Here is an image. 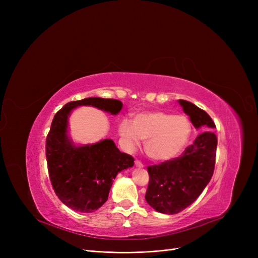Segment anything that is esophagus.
<instances>
[{
  "instance_id": "1",
  "label": "esophagus",
  "mask_w": 258,
  "mask_h": 258,
  "mask_svg": "<svg viewBox=\"0 0 258 258\" xmlns=\"http://www.w3.org/2000/svg\"><path fill=\"white\" fill-rule=\"evenodd\" d=\"M135 165H136V167H138V168H143V167H144L143 163H142L141 161H140V160H138V159L135 161Z\"/></svg>"
}]
</instances>
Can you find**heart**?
I'll use <instances>...</instances> for the list:
<instances>
[{
	"label": "heart",
	"mask_w": 258,
	"mask_h": 258,
	"mask_svg": "<svg viewBox=\"0 0 258 258\" xmlns=\"http://www.w3.org/2000/svg\"><path fill=\"white\" fill-rule=\"evenodd\" d=\"M119 135L129 150L146 140L145 152L154 160L172 159L188 142L191 124L186 116L166 112H144L137 114L131 121L123 118L118 126Z\"/></svg>",
	"instance_id": "heart-1"
}]
</instances>
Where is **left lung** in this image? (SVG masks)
<instances>
[{"label": "left lung", "mask_w": 258, "mask_h": 258, "mask_svg": "<svg viewBox=\"0 0 258 258\" xmlns=\"http://www.w3.org/2000/svg\"><path fill=\"white\" fill-rule=\"evenodd\" d=\"M195 128H215L208 113L185 100H178ZM217 139L211 131L199 135L179 157L148 166L145 199L157 212L176 214L190 206L209 184L214 172Z\"/></svg>", "instance_id": "1"}]
</instances>
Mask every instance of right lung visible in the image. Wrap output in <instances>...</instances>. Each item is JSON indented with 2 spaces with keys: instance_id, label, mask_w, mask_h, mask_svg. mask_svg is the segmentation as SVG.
I'll return each mask as SVG.
<instances>
[{
  "instance_id": "add662e5",
  "label": "right lung",
  "mask_w": 258,
  "mask_h": 258,
  "mask_svg": "<svg viewBox=\"0 0 258 258\" xmlns=\"http://www.w3.org/2000/svg\"><path fill=\"white\" fill-rule=\"evenodd\" d=\"M91 105L118 114L119 100L86 98L67 103L54 115L46 138V159L52 188L70 209L91 213L102 207L120 171L135 165L132 156L121 153L111 139L76 146L68 137V119L77 106Z\"/></svg>"
}]
</instances>
